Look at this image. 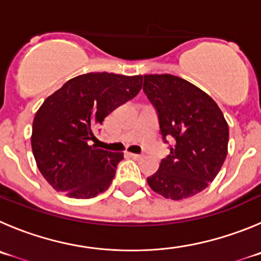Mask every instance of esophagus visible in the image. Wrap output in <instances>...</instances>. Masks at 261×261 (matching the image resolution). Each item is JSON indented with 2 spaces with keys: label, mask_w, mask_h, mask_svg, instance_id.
I'll list each match as a JSON object with an SVG mask.
<instances>
[{
  "label": "esophagus",
  "mask_w": 261,
  "mask_h": 261,
  "mask_svg": "<svg viewBox=\"0 0 261 261\" xmlns=\"http://www.w3.org/2000/svg\"><path fill=\"white\" fill-rule=\"evenodd\" d=\"M128 157L134 158V160H140V158H143L142 154H135V153H127Z\"/></svg>",
  "instance_id": "1"
}]
</instances>
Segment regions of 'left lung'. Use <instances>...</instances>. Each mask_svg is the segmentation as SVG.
Instances as JSON below:
<instances>
[{
    "label": "left lung",
    "mask_w": 261,
    "mask_h": 261,
    "mask_svg": "<svg viewBox=\"0 0 261 261\" xmlns=\"http://www.w3.org/2000/svg\"><path fill=\"white\" fill-rule=\"evenodd\" d=\"M143 91L158 116L170 154L148 177L155 193L182 199L203 191L220 171L229 128L218 104L197 86L172 74L144 75Z\"/></svg>",
    "instance_id": "1"
}]
</instances>
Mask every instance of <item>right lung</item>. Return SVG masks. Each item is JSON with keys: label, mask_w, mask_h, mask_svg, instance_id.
Listing matches in <instances>:
<instances>
[{"label": "right lung", "mask_w": 261, "mask_h": 261, "mask_svg": "<svg viewBox=\"0 0 261 261\" xmlns=\"http://www.w3.org/2000/svg\"><path fill=\"white\" fill-rule=\"evenodd\" d=\"M142 85L143 75L87 73L43 101L33 119L31 143L38 170L55 191L87 199L109 188L123 153L91 144L94 128L136 96Z\"/></svg>", "instance_id": "obj_1"}]
</instances>
